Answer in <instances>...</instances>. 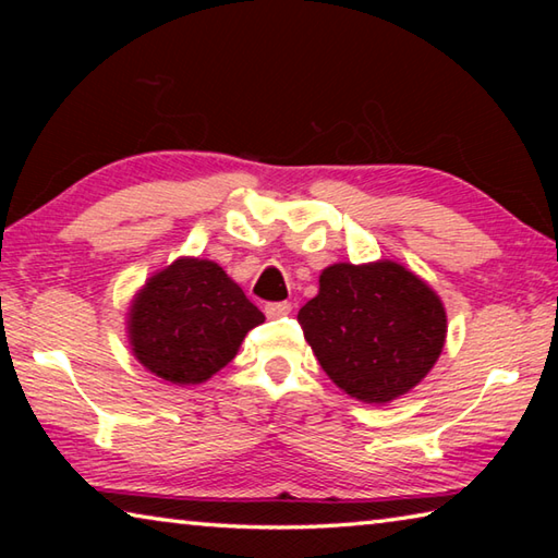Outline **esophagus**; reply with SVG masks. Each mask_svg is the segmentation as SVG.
Instances as JSON below:
<instances>
[{"instance_id":"obj_1","label":"esophagus","mask_w":558,"mask_h":558,"mask_svg":"<svg viewBox=\"0 0 558 558\" xmlns=\"http://www.w3.org/2000/svg\"><path fill=\"white\" fill-rule=\"evenodd\" d=\"M290 310H292L290 302H268V305H266V315H268V317H282V315H288Z\"/></svg>"}]
</instances>
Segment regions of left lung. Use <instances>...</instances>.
I'll use <instances>...</instances> for the list:
<instances>
[{"label":"left lung","instance_id":"left-lung-1","mask_svg":"<svg viewBox=\"0 0 558 558\" xmlns=\"http://www.w3.org/2000/svg\"><path fill=\"white\" fill-rule=\"evenodd\" d=\"M298 319L325 374L364 403H389L418 386L448 332L436 290L393 260L325 268Z\"/></svg>","mask_w":558,"mask_h":558}]
</instances>
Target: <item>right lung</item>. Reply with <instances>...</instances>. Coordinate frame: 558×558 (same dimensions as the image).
<instances>
[{
    "label": "right lung",
    "instance_id": "1",
    "mask_svg": "<svg viewBox=\"0 0 558 558\" xmlns=\"http://www.w3.org/2000/svg\"><path fill=\"white\" fill-rule=\"evenodd\" d=\"M263 319L219 263L179 258L155 272L132 300L128 339L147 372L189 386L223 369Z\"/></svg>",
    "mask_w": 558,
    "mask_h": 558
}]
</instances>
